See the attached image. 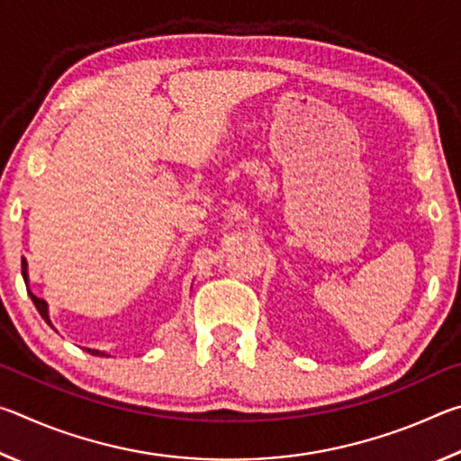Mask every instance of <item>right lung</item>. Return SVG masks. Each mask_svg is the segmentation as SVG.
<instances>
[{
    "label": "right lung",
    "mask_w": 461,
    "mask_h": 461,
    "mask_svg": "<svg viewBox=\"0 0 461 461\" xmlns=\"http://www.w3.org/2000/svg\"><path fill=\"white\" fill-rule=\"evenodd\" d=\"M22 276H24V280L28 283V262L24 258H22ZM28 294H30V299H32V303L36 305L38 313L42 315L44 321L49 323V325H52L50 323V317H49V305H46V301L44 299H38V296L34 293H30V291H28ZM85 349H87L91 356H107L105 352H99V349H91V348H85Z\"/></svg>",
    "instance_id": "1"
}]
</instances>
